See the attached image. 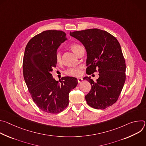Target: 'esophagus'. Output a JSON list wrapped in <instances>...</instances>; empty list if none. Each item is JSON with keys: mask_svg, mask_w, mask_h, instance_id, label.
I'll list each match as a JSON object with an SVG mask.
<instances>
[{"mask_svg": "<svg viewBox=\"0 0 146 146\" xmlns=\"http://www.w3.org/2000/svg\"><path fill=\"white\" fill-rule=\"evenodd\" d=\"M82 81V78H81V77L77 78V81H78V83H80Z\"/></svg>", "mask_w": 146, "mask_h": 146, "instance_id": "34e87169", "label": "esophagus"}]
</instances>
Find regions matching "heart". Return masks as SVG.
Listing matches in <instances>:
<instances>
[{
	"instance_id": "1",
	"label": "heart",
	"mask_w": 146,
	"mask_h": 146,
	"mask_svg": "<svg viewBox=\"0 0 146 146\" xmlns=\"http://www.w3.org/2000/svg\"><path fill=\"white\" fill-rule=\"evenodd\" d=\"M82 46H81L80 44H77V43H73L70 46V48L72 50V51L77 55L78 50L80 48H81ZM55 59L56 61L58 63H60L61 62V54L59 51H57L55 55ZM82 66H77V67H73V68H70L68 69L65 71V74L68 76H72V77H78L80 76L82 74Z\"/></svg>"
}]
</instances>
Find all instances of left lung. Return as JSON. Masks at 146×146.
Masks as SVG:
<instances>
[{
  "mask_svg": "<svg viewBox=\"0 0 146 146\" xmlns=\"http://www.w3.org/2000/svg\"><path fill=\"white\" fill-rule=\"evenodd\" d=\"M78 40L87 51V73L98 69L99 78L94 82L85 77L91 84L86 95L88 105L96 109H105L118 99L125 81L126 65L121 48L117 38L105 31L90 29L70 32Z\"/></svg>",
  "mask_w": 146,
  "mask_h": 146,
  "instance_id": "1",
  "label": "left lung"
}]
</instances>
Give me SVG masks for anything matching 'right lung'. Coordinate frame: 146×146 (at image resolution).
<instances>
[{
	"label": "right lung",
	"instance_id": "1",
	"mask_svg": "<svg viewBox=\"0 0 146 146\" xmlns=\"http://www.w3.org/2000/svg\"><path fill=\"white\" fill-rule=\"evenodd\" d=\"M66 40L63 31H45L32 38L25 47L23 66L25 83L37 106L48 113L65 109L69 92L78 84L77 79L71 77L56 81L51 73L57 63V50Z\"/></svg>",
	"mask_w": 146,
	"mask_h": 146
}]
</instances>
